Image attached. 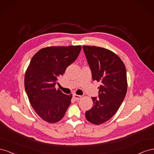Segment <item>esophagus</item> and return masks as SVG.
I'll use <instances>...</instances> for the list:
<instances>
[{
    "label": "esophagus",
    "instance_id": "1",
    "mask_svg": "<svg viewBox=\"0 0 154 154\" xmlns=\"http://www.w3.org/2000/svg\"><path fill=\"white\" fill-rule=\"evenodd\" d=\"M81 96H80V95H78V94H74L73 95V97H74V99L75 100H80V98H81Z\"/></svg>",
    "mask_w": 154,
    "mask_h": 154
}]
</instances>
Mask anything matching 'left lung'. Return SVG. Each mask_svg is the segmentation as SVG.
I'll list each match as a JSON object with an SVG mask.
<instances>
[{
  "label": "left lung",
  "mask_w": 154,
  "mask_h": 154,
  "mask_svg": "<svg viewBox=\"0 0 154 154\" xmlns=\"http://www.w3.org/2000/svg\"><path fill=\"white\" fill-rule=\"evenodd\" d=\"M92 72L93 80L101 83L99 97H92L93 105L86 111L88 122L101 125L116 113L127 91L126 67L118 56L109 49L96 46H83Z\"/></svg>",
  "instance_id": "left-lung-1"
}]
</instances>
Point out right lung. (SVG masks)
Segmentation results:
<instances>
[{
    "mask_svg": "<svg viewBox=\"0 0 154 154\" xmlns=\"http://www.w3.org/2000/svg\"><path fill=\"white\" fill-rule=\"evenodd\" d=\"M81 49V45L50 46L39 50L31 60L25 73V89L32 109L46 122H58L71 103L72 94H63L55 85Z\"/></svg>",
    "mask_w": 154,
    "mask_h": 154,
    "instance_id": "add662e5",
    "label": "right lung"
}]
</instances>
